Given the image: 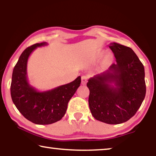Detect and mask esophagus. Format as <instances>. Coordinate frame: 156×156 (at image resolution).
I'll list each match as a JSON object with an SVG mask.
<instances>
[{
  "instance_id": "esophagus-1",
  "label": "esophagus",
  "mask_w": 156,
  "mask_h": 156,
  "mask_svg": "<svg viewBox=\"0 0 156 156\" xmlns=\"http://www.w3.org/2000/svg\"><path fill=\"white\" fill-rule=\"evenodd\" d=\"M88 80V77L86 76H83L81 77V81H82V84H85L87 83V82Z\"/></svg>"
}]
</instances>
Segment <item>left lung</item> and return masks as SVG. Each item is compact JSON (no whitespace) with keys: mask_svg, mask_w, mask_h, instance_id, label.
Here are the masks:
<instances>
[{"mask_svg":"<svg viewBox=\"0 0 156 156\" xmlns=\"http://www.w3.org/2000/svg\"><path fill=\"white\" fill-rule=\"evenodd\" d=\"M109 47L116 62L107 72L89 79V105L95 119L118 125L133 117L143 102L144 68L130 47L116 43Z\"/></svg>","mask_w":156,"mask_h":156,"instance_id":"1","label":"left lung"}]
</instances>
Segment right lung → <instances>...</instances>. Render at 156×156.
Segmentation results:
<instances>
[{"mask_svg": "<svg viewBox=\"0 0 156 156\" xmlns=\"http://www.w3.org/2000/svg\"><path fill=\"white\" fill-rule=\"evenodd\" d=\"M46 42L27 47L21 54L13 70L11 96L12 101L24 117L37 125H49L65 115L69 100L80 85V76L70 83L51 90L38 91L27 80V66L30 54L38 47L47 45Z\"/></svg>", "mask_w": 156, "mask_h": 156, "instance_id": "add662e5", "label": "right lung"}]
</instances>
